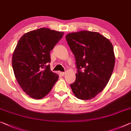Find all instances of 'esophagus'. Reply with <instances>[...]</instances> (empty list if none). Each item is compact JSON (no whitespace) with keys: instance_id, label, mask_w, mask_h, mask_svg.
Segmentation results:
<instances>
[{"instance_id":"obj_1","label":"esophagus","mask_w":131,"mask_h":131,"mask_svg":"<svg viewBox=\"0 0 131 131\" xmlns=\"http://www.w3.org/2000/svg\"><path fill=\"white\" fill-rule=\"evenodd\" d=\"M60 73L62 75H64L65 74V72H60Z\"/></svg>"}]
</instances>
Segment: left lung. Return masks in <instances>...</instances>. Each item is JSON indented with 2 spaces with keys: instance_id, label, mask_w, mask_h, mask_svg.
<instances>
[{
  "instance_id": "left-lung-1",
  "label": "left lung",
  "mask_w": 131,
  "mask_h": 131,
  "mask_svg": "<svg viewBox=\"0 0 131 131\" xmlns=\"http://www.w3.org/2000/svg\"><path fill=\"white\" fill-rule=\"evenodd\" d=\"M66 39L77 68L75 82L70 85L72 91L78 99H92L103 90L114 71L112 45L98 32L87 30L68 34Z\"/></svg>"
}]
</instances>
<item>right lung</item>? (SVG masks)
<instances>
[{
    "label": "right lung",
    "instance_id": "obj_1",
    "mask_svg": "<svg viewBox=\"0 0 131 131\" xmlns=\"http://www.w3.org/2000/svg\"><path fill=\"white\" fill-rule=\"evenodd\" d=\"M63 34L42 28L26 33L17 42L12 56L13 72L23 91L32 98L44 97L58 81V74L50 71V52Z\"/></svg>",
    "mask_w": 131,
    "mask_h": 131
}]
</instances>
